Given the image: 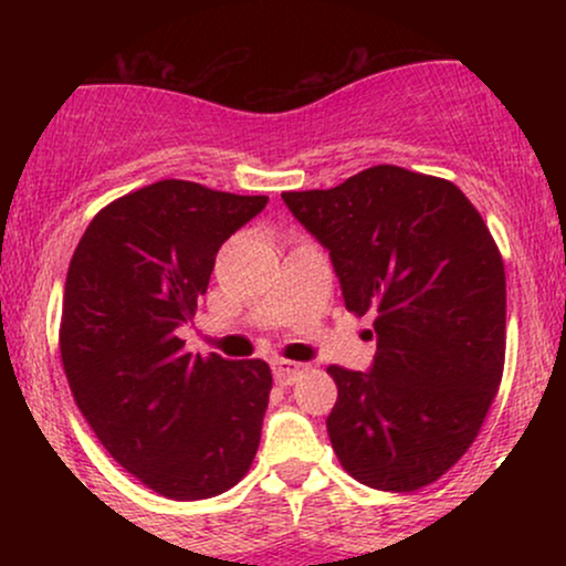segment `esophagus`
Segmentation results:
<instances>
[{"mask_svg": "<svg viewBox=\"0 0 566 566\" xmlns=\"http://www.w3.org/2000/svg\"><path fill=\"white\" fill-rule=\"evenodd\" d=\"M271 369H274V378L279 386H292V382L301 378L303 365H295V361L287 359H274L271 361Z\"/></svg>", "mask_w": 566, "mask_h": 566, "instance_id": "34e87169", "label": "esophagus"}]
</instances>
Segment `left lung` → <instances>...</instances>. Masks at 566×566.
Wrapping results in <instances>:
<instances>
[{
    "mask_svg": "<svg viewBox=\"0 0 566 566\" xmlns=\"http://www.w3.org/2000/svg\"><path fill=\"white\" fill-rule=\"evenodd\" d=\"M316 237L356 316L375 314L373 367H329L333 450L356 482L415 492L469 452L505 361V271L450 180L396 165L327 191L282 193Z\"/></svg>",
    "mask_w": 566,
    "mask_h": 566,
    "instance_id": "8db88e82",
    "label": "left lung"
}]
</instances>
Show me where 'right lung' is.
Here are the masks:
<instances>
[{
    "label": "right lung",
    "instance_id": "add662e5",
    "mask_svg": "<svg viewBox=\"0 0 566 566\" xmlns=\"http://www.w3.org/2000/svg\"><path fill=\"white\" fill-rule=\"evenodd\" d=\"M265 201L159 180L103 207L71 258L61 316L71 394L116 463L165 497L220 495L261 444L269 365L186 354L178 327L220 244Z\"/></svg>",
    "mask_w": 566,
    "mask_h": 566
}]
</instances>
